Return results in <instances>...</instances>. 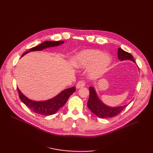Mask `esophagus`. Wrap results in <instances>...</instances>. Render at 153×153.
Masks as SVG:
<instances>
[{"label": "esophagus", "instance_id": "1", "mask_svg": "<svg viewBox=\"0 0 153 153\" xmlns=\"http://www.w3.org/2000/svg\"><path fill=\"white\" fill-rule=\"evenodd\" d=\"M85 85V82L84 81H80L77 83L76 89H80L82 87H84Z\"/></svg>", "mask_w": 153, "mask_h": 153}]
</instances>
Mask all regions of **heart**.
<instances>
[{
    "mask_svg": "<svg viewBox=\"0 0 153 153\" xmlns=\"http://www.w3.org/2000/svg\"><path fill=\"white\" fill-rule=\"evenodd\" d=\"M111 63L108 54L94 49H86L77 53L72 61L73 65L80 69H88L91 79H98L107 71Z\"/></svg>",
    "mask_w": 153,
    "mask_h": 153,
    "instance_id": "heart-1",
    "label": "heart"
}]
</instances>
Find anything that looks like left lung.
Returning a JSON list of instances; mask_svg holds the SVG:
<instances>
[{
    "mask_svg": "<svg viewBox=\"0 0 153 153\" xmlns=\"http://www.w3.org/2000/svg\"><path fill=\"white\" fill-rule=\"evenodd\" d=\"M117 56L118 59L121 61L130 60L134 63H135L132 55L128 52H125L121 48H118ZM128 105L120 106H114V107L110 106L105 104L100 99L94 87L91 86L89 87V98L87 102V106L96 116L101 118H108L116 116L126 106H128Z\"/></svg>",
    "mask_w": 153,
    "mask_h": 153,
    "instance_id": "obj_1",
    "label": "left lung"
}]
</instances>
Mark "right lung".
Masks as SVG:
<instances>
[{"label": "right lung", "mask_w": 153, "mask_h": 153, "mask_svg": "<svg viewBox=\"0 0 153 153\" xmlns=\"http://www.w3.org/2000/svg\"><path fill=\"white\" fill-rule=\"evenodd\" d=\"M64 43V42L62 41H45L38 46H36L35 47L29 49V51H27L22 55V57L29 52H35V51H41L48 48L58 47V46ZM17 89L18 93H19L20 100L31 111L40 115H50L56 113L60 108L66 104L69 96L75 91V87H72L64 89L57 95L54 96L53 98L45 101L32 100L23 94L18 88H17Z\"/></svg>", "instance_id": "obj_1"}]
</instances>
